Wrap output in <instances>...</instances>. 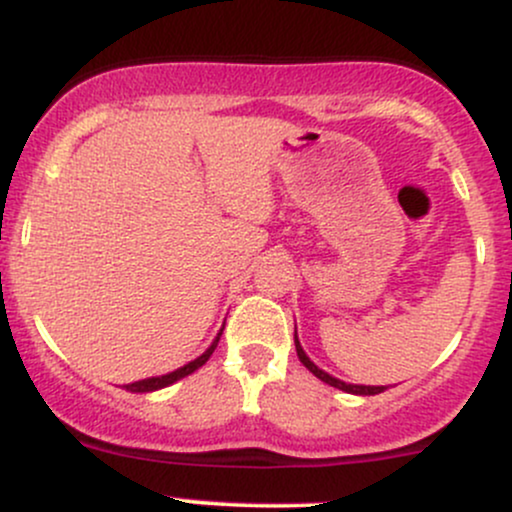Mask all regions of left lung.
Returning <instances> with one entry per match:
<instances>
[{"label":"left lung","mask_w":512,"mask_h":512,"mask_svg":"<svg viewBox=\"0 0 512 512\" xmlns=\"http://www.w3.org/2000/svg\"><path fill=\"white\" fill-rule=\"evenodd\" d=\"M293 342H296V354H298V358H301L303 366L308 368L310 373L315 375V378H320L322 383L337 387V390L349 392V395H363V397H366V395H380V392L387 390V387H383V385H351V383H344V380H339V378H332L330 373H325V370H322V368H317L315 363L310 361L308 356H305L303 346H301V342H298V334H293Z\"/></svg>","instance_id":"obj_1"}]
</instances>
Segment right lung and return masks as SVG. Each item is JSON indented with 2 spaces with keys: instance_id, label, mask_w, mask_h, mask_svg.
<instances>
[{
  "instance_id": "obj_1",
  "label": "right lung",
  "mask_w": 512,
  "mask_h": 512,
  "mask_svg": "<svg viewBox=\"0 0 512 512\" xmlns=\"http://www.w3.org/2000/svg\"><path fill=\"white\" fill-rule=\"evenodd\" d=\"M221 332H223V330H221ZM221 332L216 334V339H214V342H211L209 349L204 351L202 356H197L195 361L185 363V366L178 368V370H173V373L158 375V378H144V380H137V383H129V385H125V390H129V392H154V390H161V387H168V385L178 383V380L185 378V375L195 373V370H197V368H202L204 363L209 361V356L214 354L216 344H219V339H221Z\"/></svg>"
}]
</instances>
